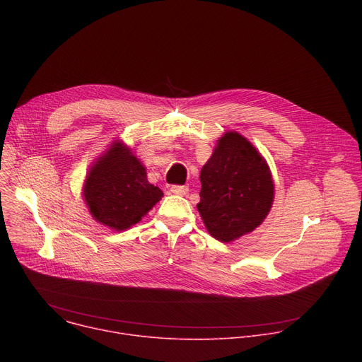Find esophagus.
Masks as SVG:
<instances>
[{
	"instance_id": "1",
	"label": "esophagus",
	"mask_w": 362,
	"mask_h": 362,
	"mask_svg": "<svg viewBox=\"0 0 362 362\" xmlns=\"http://www.w3.org/2000/svg\"><path fill=\"white\" fill-rule=\"evenodd\" d=\"M170 192H172L173 194H177V196H185V194H187L189 187H187V186H172V187H170Z\"/></svg>"
}]
</instances>
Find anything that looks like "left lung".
Returning <instances> with one entry per match:
<instances>
[{
    "mask_svg": "<svg viewBox=\"0 0 362 362\" xmlns=\"http://www.w3.org/2000/svg\"><path fill=\"white\" fill-rule=\"evenodd\" d=\"M200 202L204 228L223 243L262 225L271 212L275 185L265 158L245 136L226 132L200 170Z\"/></svg>",
    "mask_w": 362,
    "mask_h": 362,
    "instance_id": "8db88e82",
    "label": "left lung"
}]
</instances>
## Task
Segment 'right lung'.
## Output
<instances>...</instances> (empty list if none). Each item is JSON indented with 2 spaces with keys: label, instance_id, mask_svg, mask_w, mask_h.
<instances>
[{
  "label": "right lung",
  "instance_id": "1",
  "mask_svg": "<svg viewBox=\"0 0 362 362\" xmlns=\"http://www.w3.org/2000/svg\"><path fill=\"white\" fill-rule=\"evenodd\" d=\"M81 190L91 218L116 232L139 223L163 197L122 139L113 140L91 163Z\"/></svg>",
  "mask_w": 362,
  "mask_h": 362
}]
</instances>
